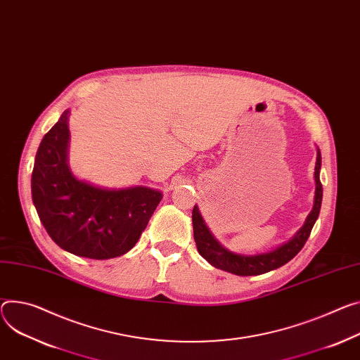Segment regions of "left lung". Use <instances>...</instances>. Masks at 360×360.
<instances>
[{"instance_id":"left-lung-1","label":"left lung","mask_w":360,"mask_h":360,"mask_svg":"<svg viewBox=\"0 0 360 360\" xmlns=\"http://www.w3.org/2000/svg\"><path fill=\"white\" fill-rule=\"evenodd\" d=\"M320 167H321V156L320 152H317V162H316V171H314V179H316V197H314V207L307 217L306 224L303 225L302 230L297 233L291 241L287 244L278 247L277 250L267 252V254H258V255H240L234 254L231 251L225 250L210 233L207 228L200 211L197 207L192 210V224H193V240L197 244L198 252L208 261V263L217 269H221L224 271L233 273L237 276H258L264 274L271 270H276L291 258L297 255V252L304 247L307 238L310 237L311 228L319 217L320 207H321V198H323V186L320 182Z\"/></svg>"}]
</instances>
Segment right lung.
Instances as JSON below:
<instances>
[{
    "label": "right lung",
    "instance_id": "add662e5",
    "mask_svg": "<svg viewBox=\"0 0 360 360\" xmlns=\"http://www.w3.org/2000/svg\"><path fill=\"white\" fill-rule=\"evenodd\" d=\"M68 115H61L39 146L32 202L63 250L93 259L123 255L141 238L162 193L145 186L108 191L76 179L68 167Z\"/></svg>",
    "mask_w": 360,
    "mask_h": 360
}]
</instances>
